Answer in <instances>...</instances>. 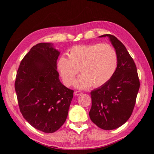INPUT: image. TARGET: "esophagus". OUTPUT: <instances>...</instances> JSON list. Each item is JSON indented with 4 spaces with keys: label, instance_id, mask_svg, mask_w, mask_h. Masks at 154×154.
<instances>
[{
    "label": "esophagus",
    "instance_id": "1",
    "mask_svg": "<svg viewBox=\"0 0 154 154\" xmlns=\"http://www.w3.org/2000/svg\"><path fill=\"white\" fill-rule=\"evenodd\" d=\"M82 92H81V91H75V96H79L81 94H82Z\"/></svg>",
    "mask_w": 154,
    "mask_h": 154
}]
</instances>
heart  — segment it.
<instances>
[{"mask_svg": "<svg viewBox=\"0 0 154 154\" xmlns=\"http://www.w3.org/2000/svg\"><path fill=\"white\" fill-rule=\"evenodd\" d=\"M67 56L68 58L61 56L57 64L62 82L67 87L72 85L79 71L82 75L75 83L77 88L102 86L113 76L118 65L117 51L107 43L73 46Z\"/></svg>", "mask_w": 154, "mask_h": 154, "instance_id": "b5f03b06", "label": "heart"}]
</instances>
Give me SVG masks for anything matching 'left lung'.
Wrapping results in <instances>:
<instances>
[{
  "mask_svg": "<svg viewBox=\"0 0 154 154\" xmlns=\"http://www.w3.org/2000/svg\"><path fill=\"white\" fill-rule=\"evenodd\" d=\"M108 36L118 56V65L111 79L91 92L92 107L90 118L103 130H113L122 126L131 116L136 103L140 82L136 64L126 47L116 36Z\"/></svg>",
  "mask_w": 154,
  "mask_h": 154,
  "instance_id": "8db88e82",
  "label": "left lung"
}]
</instances>
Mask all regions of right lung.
<instances>
[{"mask_svg": "<svg viewBox=\"0 0 154 154\" xmlns=\"http://www.w3.org/2000/svg\"><path fill=\"white\" fill-rule=\"evenodd\" d=\"M59 54L50 43L36 44L21 61L15 77L20 112L31 126L45 133L64 124L73 97L74 91L60 82Z\"/></svg>", "mask_w": 154, "mask_h": 154, "instance_id": "right-lung-1", "label": "right lung"}]
</instances>
